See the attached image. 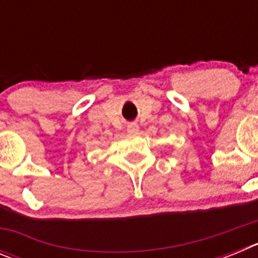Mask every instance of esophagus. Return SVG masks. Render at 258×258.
Here are the masks:
<instances>
[{"label": "esophagus", "mask_w": 258, "mask_h": 258, "mask_svg": "<svg viewBox=\"0 0 258 258\" xmlns=\"http://www.w3.org/2000/svg\"><path fill=\"white\" fill-rule=\"evenodd\" d=\"M126 129L129 133H137V132L140 131V126H138V124H136V122H131V124H127Z\"/></svg>", "instance_id": "obj_1"}]
</instances>
